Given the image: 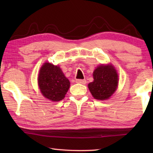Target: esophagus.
I'll list each match as a JSON object with an SVG mask.
<instances>
[{"mask_svg":"<svg viewBox=\"0 0 153 153\" xmlns=\"http://www.w3.org/2000/svg\"><path fill=\"white\" fill-rule=\"evenodd\" d=\"M76 82L79 83V84H86V79H76Z\"/></svg>","mask_w":153,"mask_h":153,"instance_id":"obj_1","label":"esophagus"}]
</instances>
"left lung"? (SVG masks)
<instances>
[{"instance_id":"8db88e82","label":"left lung","mask_w":153,"mask_h":153,"mask_svg":"<svg viewBox=\"0 0 153 153\" xmlns=\"http://www.w3.org/2000/svg\"><path fill=\"white\" fill-rule=\"evenodd\" d=\"M94 81L88 84V88L94 98L106 100L115 91L118 76L112 65H100L93 73Z\"/></svg>"}]
</instances>
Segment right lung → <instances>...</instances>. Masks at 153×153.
I'll use <instances>...</instances> for the list:
<instances>
[{
	"instance_id": "obj_1",
	"label": "right lung",
	"mask_w": 153,
	"mask_h": 153,
	"mask_svg": "<svg viewBox=\"0 0 153 153\" xmlns=\"http://www.w3.org/2000/svg\"><path fill=\"white\" fill-rule=\"evenodd\" d=\"M38 85L44 97L53 101H59L65 98L70 82L59 66L46 63L40 70Z\"/></svg>"
}]
</instances>
